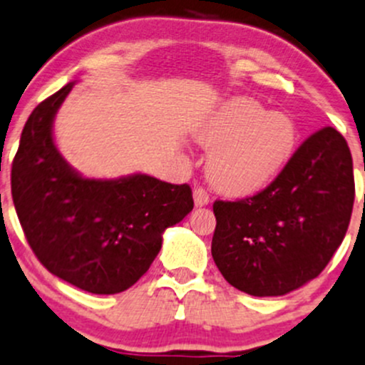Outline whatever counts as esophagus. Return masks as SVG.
Returning a JSON list of instances; mask_svg holds the SVG:
<instances>
[{
    "label": "esophagus",
    "instance_id": "34e87169",
    "mask_svg": "<svg viewBox=\"0 0 365 365\" xmlns=\"http://www.w3.org/2000/svg\"><path fill=\"white\" fill-rule=\"evenodd\" d=\"M194 202L199 208H201V206H206L210 202V195L202 187H195L194 189Z\"/></svg>",
    "mask_w": 365,
    "mask_h": 365
}]
</instances>
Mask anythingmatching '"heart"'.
<instances>
[{
	"instance_id": "heart-1",
	"label": "heart",
	"mask_w": 365,
	"mask_h": 365,
	"mask_svg": "<svg viewBox=\"0 0 365 365\" xmlns=\"http://www.w3.org/2000/svg\"><path fill=\"white\" fill-rule=\"evenodd\" d=\"M212 151L208 176L220 192L250 195L285 170L297 148V125L283 112H267L250 98L224 103L195 129Z\"/></svg>"
}]
</instances>
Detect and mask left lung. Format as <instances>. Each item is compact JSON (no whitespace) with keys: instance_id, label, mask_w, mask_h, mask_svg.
<instances>
[{"instance_id":"8db88e82","label":"left lung","mask_w":365,"mask_h":365,"mask_svg":"<svg viewBox=\"0 0 365 365\" xmlns=\"http://www.w3.org/2000/svg\"><path fill=\"white\" fill-rule=\"evenodd\" d=\"M355 199L354 160L334 128L317 131L262 192L215 201L212 255L241 292L274 297L317 278L339 248Z\"/></svg>"}]
</instances>
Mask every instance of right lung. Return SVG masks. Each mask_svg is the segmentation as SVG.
<instances>
[{"label": "right lung", "instance_id": "1", "mask_svg": "<svg viewBox=\"0 0 365 365\" xmlns=\"http://www.w3.org/2000/svg\"><path fill=\"white\" fill-rule=\"evenodd\" d=\"M73 86L29 115L11 164V197L29 247L52 274L86 292L118 294L147 273L164 231L192 212V190L141 173L98 180L71 168L52 128Z\"/></svg>", "mask_w": 365, "mask_h": 365}]
</instances>
